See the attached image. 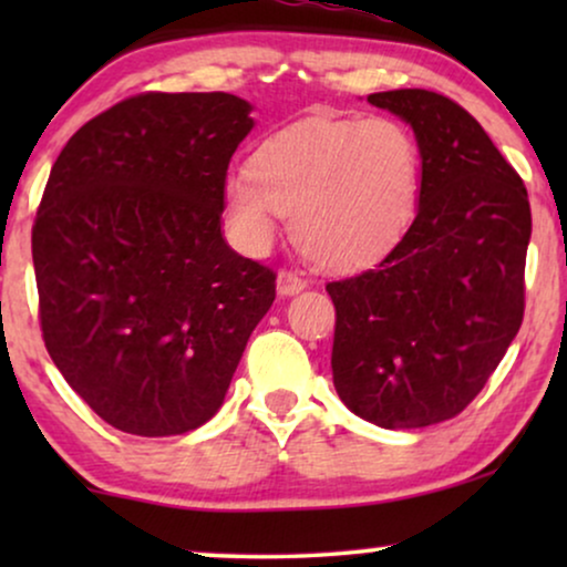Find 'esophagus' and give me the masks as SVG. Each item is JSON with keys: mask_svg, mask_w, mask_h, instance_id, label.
<instances>
[{"mask_svg": "<svg viewBox=\"0 0 567 567\" xmlns=\"http://www.w3.org/2000/svg\"><path fill=\"white\" fill-rule=\"evenodd\" d=\"M276 289H278V293H281V297H293V293L307 289V281L299 274H291V270H281V274H278V278H276Z\"/></svg>", "mask_w": 567, "mask_h": 567, "instance_id": "obj_1", "label": "esophagus"}]
</instances>
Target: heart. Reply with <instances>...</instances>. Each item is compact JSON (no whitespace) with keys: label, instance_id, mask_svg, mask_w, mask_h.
<instances>
[{"label":"heart","instance_id":"b5f03b06","mask_svg":"<svg viewBox=\"0 0 567 567\" xmlns=\"http://www.w3.org/2000/svg\"><path fill=\"white\" fill-rule=\"evenodd\" d=\"M415 136L390 115L312 118L266 138L224 200L239 243L268 250L278 214L299 250L332 270L371 266L394 250L421 206Z\"/></svg>","mask_w":567,"mask_h":567}]
</instances>
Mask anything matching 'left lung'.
<instances>
[{"label": "left lung", "instance_id": "obj_1", "mask_svg": "<svg viewBox=\"0 0 567 567\" xmlns=\"http://www.w3.org/2000/svg\"><path fill=\"white\" fill-rule=\"evenodd\" d=\"M367 100L413 128L421 206L377 268L324 286L336 305L332 382L363 421L423 429L477 398L522 328L529 198L454 100L429 90Z\"/></svg>", "mask_w": 567, "mask_h": 567}]
</instances>
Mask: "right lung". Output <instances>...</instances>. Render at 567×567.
<instances>
[{
	"mask_svg": "<svg viewBox=\"0 0 567 567\" xmlns=\"http://www.w3.org/2000/svg\"><path fill=\"white\" fill-rule=\"evenodd\" d=\"M252 105L146 92L84 123L33 227L41 330L69 386L113 429L177 436L221 408L276 274L221 231Z\"/></svg>",
	"mask_w": 567,
	"mask_h": 567,
	"instance_id": "1",
	"label": "right lung"
}]
</instances>
